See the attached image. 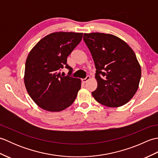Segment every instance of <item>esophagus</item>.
Wrapping results in <instances>:
<instances>
[{
    "instance_id": "esophagus-1",
    "label": "esophagus",
    "mask_w": 158,
    "mask_h": 158,
    "mask_svg": "<svg viewBox=\"0 0 158 158\" xmlns=\"http://www.w3.org/2000/svg\"><path fill=\"white\" fill-rule=\"evenodd\" d=\"M89 79H90V77H89V76H87L85 79H82V81H83V83H86L87 81H89Z\"/></svg>"
}]
</instances>
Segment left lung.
Instances as JSON below:
<instances>
[{"mask_svg": "<svg viewBox=\"0 0 158 158\" xmlns=\"http://www.w3.org/2000/svg\"><path fill=\"white\" fill-rule=\"evenodd\" d=\"M96 69L98 86L92 94L109 107L123 106L139 88L141 68L132 48L117 36L100 32L84 33Z\"/></svg>", "mask_w": 158, "mask_h": 158, "instance_id": "left-lung-1", "label": "left lung"}]
</instances>
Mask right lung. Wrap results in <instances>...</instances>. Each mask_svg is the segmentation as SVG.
<instances>
[{"label": "right lung", "instance_id": "right-lung-1", "mask_svg": "<svg viewBox=\"0 0 158 158\" xmlns=\"http://www.w3.org/2000/svg\"><path fill=\"white\" fill-rule=\"evenodd\" d=\"M83 33L57 32L45 36L29 52L25 64L24 84L29 96L41 109L59 112L75 101L81 81L60 75L68 57L81 42Z\"/></svg>", "mask_w": 158, "mask_h": 158}]
</instances>
